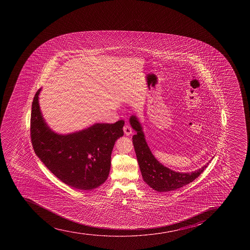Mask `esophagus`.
I'll use <instances>...</instances> for the list:
<instances>
[{
	"label": "esophagus",
	"mask_w": 250,
	"mask_h": 250,
	"mask_svg": "<svg viewBox=\"0 0 250 250\" xmlns=\"http://www.w3.org/2000/svg\"><path fill=\"white\" fill-rule=\"evenodd\" d=\"M123 129L124 132H125V134L126 136H129V135L132 134L131 127L128 125H125L124 126Z\"/></svg>",
	"instance_id": "esophagus-1"
}]
</instances>
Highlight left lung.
Here are the masks:
<instances>
[{
	"label": "left lung",
	"instance_id": "obj_1",
	"mask_svg": "<svg viewBox=\"0 0 250 250\" xmlns=\"http://www.w3.org/2000/svg\"><path fill=\"white\" fill-rule=\"evenodd\" d=\"M129 124L137 132L133 144L144 182L159 192H168L188 185L205 170L208 164L191 173L175 172L160 163L146 144L141 123L135 115L129 117Z\"/></svg>",
	"mask_w": 250,
	"mask_h": 250
}]
</instances>
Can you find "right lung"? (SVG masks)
I'll return each instance as SVG.
<instances>
[{"mask_svg":"<svg viewBox=\"0 0 250 250\" xmlns=\"http://www.w3.org/2000/svg\"><path fill=\"white\" fill-rule=\"evenodd\" d=\"M35 94L31 114V139L35 153L48 169L65 184L80 190L99 188L111 168L116 140L123 136L125 121L96 123L71 134L53 131L45 122Z\"/></svg>","mask_w":250,"mask_h":250,"instance_id":"add662e5","label":"right lung"}]
</instances>
